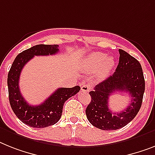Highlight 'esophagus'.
Segmentation results:
<instances>
[{"label":"esophagus","mask_w":155,"mask_h":155,"mask_svg":"<svg viewBox=\"0 0 155 155\" xmlns=\"http://www.w3.org/2000/svg\"><path fill=\"white\" fill-rule=\"evenodd\" d=\"M90 86H89V85H83L82 86H81V92H84V93H88V92H89V90H90Z\"/></svg>","instance_id":"obj_1"}]
</instances>
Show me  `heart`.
Masks as SVG:
<instances>
[{
  "instance_id": "b5f03b06",
  "label": "heart",
  "mask_w": 155,
  "mask_h": 155,
  "mask_svg": "<svg viewBox=\"0 0 155 155\" xmlns=\"http://www.w3.org/2000/svg\"><path fill=\"white\" fill-rule=\"evenodd\" d=\"M115 66L113 58H107V54L101 52H93L85 58L84 67L88 72L94 73L100 69L99 74L101 78L108 75Z\"/></svg>"
}]
</instances>
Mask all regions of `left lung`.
I'll return each mask as SVG.
<instances>
[{"label": "left lung", "mask_w": 155, "mask_h": 155, "mask_svg": "<svg viewBox=\"0 0 155 155\" xmlns=\"http://www.w3.org/2000/svg\"><path fill=\"white\" fill-rule=\"evenodd\" d=\"M119 52L116 71L89 92L91 102L85 110L90 124L104 131L117 130L131 122L141 108L145 91L143 73L139 61L123 50ZM116 91H125L131 97L129 106L120 113H112L108 108L109 97Z\"/></svg>", "instance_id": "obj_1"}]
</instances>
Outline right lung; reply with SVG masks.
<instances>
[{
    "label": "right lung",
    "mask_w": 155,
    "mask_h": 155,
    "mask_svg": "<svg viewBox=\"0 0 155 155\" xmlns=\"http://www.w3.org/2000/svg\"><path fill=\"white\" fill-rule=\"evenodd\" d=\"M59 51L58 45L39 44L19 54L14 60L8 74V98L11 108L24 124L35 128H43L55 124L61 118L64 103L80 91V86L58 88L39 105H30L23 97L19 87L23 67L34 56L51 55Z\"/></svg>",
    "instance_id": "1"
}]
</instances>
